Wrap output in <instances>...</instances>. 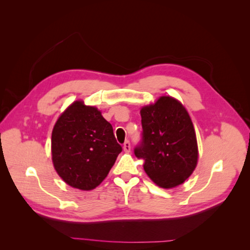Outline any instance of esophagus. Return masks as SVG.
<instances>
[{
	"label": "esophagus",
	"mask_w": 250,
	"mask_h": 250,
	"mask_svg": "<svg viewBox=\"0 0 250 250\" xmlns=\"http://www.w3.org/2000/svg\"><path fill=\"white\" fill-rule=\"evenodd\" d=\"M123 149H124L125 152H129V151H130V143H129V141H126V142L124 143Z\"/></svg>",
	"instance_id": "esophagus-1"
}]
</instances>
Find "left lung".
I'll return each instance as SVG.
<instances>
[{
    "instance_id": "obj_1",
    "label": "left lung",
    "mask_w": 250,
    "mask_h": 250,
    "mask_svg": "<svg viewBox=\"0 0 250 250\" xmlns=\"http://www.w3.org/2000/svg\"><path fill=\"white\" fill-rule=\"evenodd\" d=\"M142 140L134 154L143 158L144 170L164 188H175L190 177L198 160L194 126L178 100L163 96L141 109Z\"/></svg>"
}]
</instances>
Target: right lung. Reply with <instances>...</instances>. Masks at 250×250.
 Masks as SVG:
<instances>
[{"instance_id":"1","label":"right lung","mask_w":250,"mask_h":250,"mask_svg":"<svg viewBox=\"0 0 250 250\" xmlns=\"http://www.w3.org/2000/svg\"><path fill=\"white\" fill-rule=\"evenodd\" d=\"M52 161L58 175L83 191L99 186L115 164L122 147L101 111L75 101L52 131Z\"/></svg>"}]
</instances>
